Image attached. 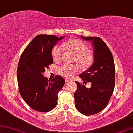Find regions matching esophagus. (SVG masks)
Returning a JSON list of instances; mask_svg holds the SVG:
<instances>
[{
  "label": "esophagus",
  "instance_id": "obj_1",
  "mask_svg": "<svg viewBox=\"0 0 133 133\" xmlns=\"http://www.w3.org/2000/svg\"><path fill=\"white\" fill-rule=\"evenodd\" d=\"M65 82H71L72 80L69 78H65Z\"/></svg>",
  "mask_w": 133,
  "mask_h": 133
}]
</instances>
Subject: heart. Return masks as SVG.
<instances>
[{"instance_id":"obj_1","label":"heart","mask_w":133,"mask_h":133,"mask_svg":"<svg viewBox=\"0 0 133 133\" xmlns=\"http://www.w3.org/2000/svg\"><path fill=\"white\" fill-rule=\"evenodd\" d=\"M64 46L68 48L73 52L75 55V60L82 68L88 69L92 65L94 61V55L88 50V46L86 43L78 38H72L69 40L64 43ZM64 51L63 46L56 45L51 50V56L53 61L59 62L62 59ZM59 72L61 75L70 78L79 72V69L77 65L64 64L59 68Z\"/></svg>"}]
</instances>
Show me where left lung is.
<instances>
[{
  "instance_id": "8db88e82",
  "label": "left lung",
  "mask_w": 133,
  "mask_h": 133,
  "mask_svg": "<svg viewBox=\"0 0 133 133\" xmlns=\"http://www.w3.org/2000/svg\"><path fill=\"white\" fill-rule=\"evenodd\" d=\"M81 37L93 43L94 63L79 75L83 84L75 82L77 90L74 93L75 105L79 112L91 115L102 111L108 104L115 87V68L111 51L101 38ZM87 82L92 83L90 89L84 85Z\"/></svg>"
}]
</instances>
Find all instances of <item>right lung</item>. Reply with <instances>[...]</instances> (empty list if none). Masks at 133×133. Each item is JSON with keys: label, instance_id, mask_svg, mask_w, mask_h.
Instances as JSON below:
<instances>
[{"label": "right lung", "instance_id": "right-lung-1", "mask_svg": "<svg viewBox=\"0 0 133 133\" xmlns=\"http://www.w3.org/2000/svg\"><path fill=\"white\" fill-rule=\"evenodd\" d=\"M59 38L53 35H38L26 46L20 57L17 79L20 95L34 110L47 112L57 104L58 92L65 80L56 75L50 80L43 75L45 69L53 63L51 50Z\"/></svg>", "mask_w": 133, "mask_h": 133}]
</instances>
